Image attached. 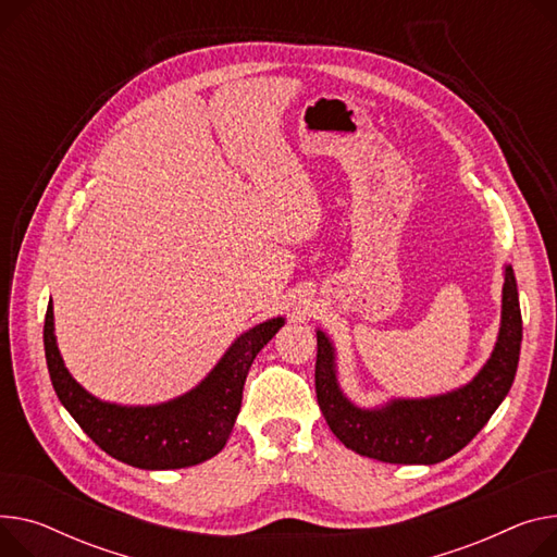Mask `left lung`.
Returning a JSON list of instances; mask_svg holds the SVG:
<instances>
[{
    "label": "left lung",
    "instance_id": "1",
    "mask_svg": "<svg viewBox=\"0 0 557 557\" xmlns=\"http://www.w3.org/2000/svg\"><path fill=\"white\" fill-rule=\"evenodd\" d=\"M502 275L495 347L479 372L450 392L419 398L394 396L372 407L358 405L341 387L336 345L322 329H315L318 405L331 432L349 450L385 463L432 466L457 455L488 423L510 392L522 347L520 293L512 267L504 264Z\"/></svg>",
    "mask_w": 557,
    "mask_h": 557
}]
</instances>
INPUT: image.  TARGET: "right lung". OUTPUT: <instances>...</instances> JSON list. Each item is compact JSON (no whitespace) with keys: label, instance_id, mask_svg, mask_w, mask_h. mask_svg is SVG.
Instances as JSON below:
<instances>
[{"label":"right lung","instance_id":"add662e5","mask_svg":"<svg viewBox=\"0 0 557 557\" xmlns=\"http://www.w3.org/2000/svg\"><path fill=\"white\" fill-rule=\"evenodd\" d=\"M284 324L286 318L275 315L246 329L193 389L154 405L102 400L71 376L58 349L53 302L45 320V354L60 403L98 448L140 470H176L203 463L226 446L248 369Z\"/></svg>","mask_w":557,"mask_h":557}]
</instances>
